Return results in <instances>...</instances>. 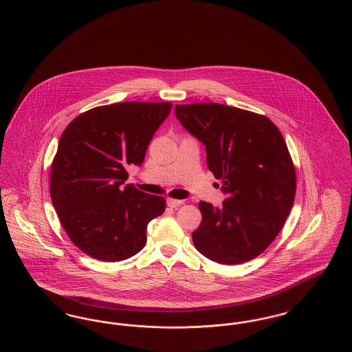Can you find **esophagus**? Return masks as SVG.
<instances>
[{"label":"esophagus","instance_id":"34e87169","mask_svg":"<svg viewBox=\"0 0 352 352\" xmlns=\"http://www.w3.org/2000/svg\"><path fill=\"white\" fill-rule=\"evenodd\" d=\"M182 205V201L175 199V198H167V206L170 208H178Z\"/></svg>","mask_w":352,"mask_h":352}]
</instances>
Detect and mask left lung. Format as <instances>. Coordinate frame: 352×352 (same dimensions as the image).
Segmentation results:
<instances>
[{
  "mask_svg": "<svg viewBox=\"0 0 352 352\" xmlns=\"http://www.w3.org/2000/svg\"><path fill=\"white\" fill-rule=\"evenodd\" d=\"M175 115L206 146V162L228 198L201 201L197 250L225 265L261 254L277 237L296 194V170L280 130L265 115L218 103L177 104Z\"/></svg>",
  "mask_w": 352,
  "mask_h": 352,
  "instance_id": "1",
  "label": "left lung"
}]
</instances>
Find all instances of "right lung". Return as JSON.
Segmentation results:
<instances>
[{"label":"right lung","instance_id":"obj_1","mask_svg":"<svg viewBox=\"0 0 352 352\" xmlns=\"http://www.w3.org/2000/svg\"><path fill=\"white\" fill-rule=\"evenodd\" d=\"M171 103L123 102L78 115L64 130L51 166L50 191L71 241L102 261H122L147 241V225L166 201L146 194L129 178L170 113Z\"/></svg>","mask_w":352,"mask_h":352}]
</instances>
